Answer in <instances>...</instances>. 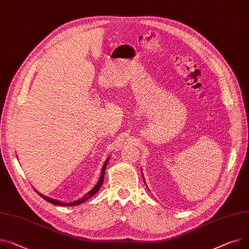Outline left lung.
Masks as SVG:
<instances>
[{
	"label": "left lung",
	"instance_id": "1",
	"mask_svg": "<svg viewBox=\"0 0 249 249\" xmlns=\"http://www.w3.org/2000/svg\"><path fill=\"white\" fill-rule=\"evenodd\" d=\"M143 180H144V183H145V185H146V182H145V179H144V177H143ZM147 186V185H146Z\"/></svg>",
	"mask_w": 249,
	"mask_h": 249
}]
</instances>
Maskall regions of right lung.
Here are the masks:
<instances>
[{
  "mask_svg": "<svg viewBox=\"0 0 249 249\" xmlns=\"http://www.w3.org/2000/svg\"><path fill=\"white\" fill-rule=\"evenodd\" d=\"M109 158H110V157H108V158L106 159V161H105V163H104V165H103L102 170H101V175H100V178H99V180H98V182H97V184H96V185H95V186H94V187H93V188H92L88 193H86L84 196H83L82 198H80V199L76 200V201L69 202V203H65V202H61L60 200L54 199V198L47 197V196H45V195L41 194L40 192H38L37 190H36V192H37V193H38L42 198H44L45 200H47L48 202L52 203V204H55V205H59V206H75V205H79V204H81V203H84L85 201H87L88 199H90V198H91L93 195H95V194L98 192V190L101 188V186H102V184H103V181H104L105 170H106V166H107V164H108Z\"/></svg>",
  "mask_w": 249,
  "mask_h": 249,
  "instance_id": "add662e5",
  "label": "right lung"
}]
</instances>
